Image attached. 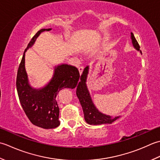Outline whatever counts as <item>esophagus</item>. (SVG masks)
Segmentation results:
<instances>
[{"instance_id": "esophagus-1", "label": "esophagus", "mask_w": 160, "mask_h": 160, "mask_svg": "<svg viewBox=\"0 0 160 160\" xmlns=\"http://www.w3.org/2000/svg\"><path fill=\"white\" fill-rule=\"evenodd\" d=\"M83 70H84V68H83V66H81V67H79V73H80V74H82Z\"/></svg>"}]
</instances>
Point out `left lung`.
I'll return each instance as SVG.
<instances>
[{
  "label": "left lung",
  "mask_w": 160,
  "mask_h": 160,
  "mask_svg": "<svg viewBox=\"0 0 160 160\" xmlns=\"http://www.w3.org/2000/svg\"><path fill=\"white\" fill-rule=\"evenodd\" d=\"M131 39L132 44L137 50L140 51V46L137 41L134 34L131 32ZM140 52H142L140 51ZM88 73V66L85 68L83 74H81L80 78V81L77 86V95L79 99L81 106H82L83 111L84 114V119L88 123L91 125H100L103 123H112L116 119L119 118V117H115V118H112L110 116L103 115L100 112L96 107L94 106L90 98V94L86 87V82L87 79V75Z\"/></svg>",
  "instance_id": "left-lung-1"
}]
</instances>
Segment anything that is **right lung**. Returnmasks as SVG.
<instances>
[{
    "mask_svg": "<svg viewBox=\"0 0 160 160\" xmlns=\"http://www.w3.org/2000/svg\"><path fill=\"white\" fill-rule=\"evenodd\" d=\"M50 30V28L41 29L32 37L22 55L16 77L18 98L25 115L32 123L45 129L54 128L59 126L57 94L63 88H74L80 77L79 72L77 68L62 64L55 68L52 79L46 86L37 90L30 86L25 68V52L33 45L41 32Z\"/></svg>",
    "mask_w": 160,
    "mask_h": 160,
    "instance_id": "right-lung-1",
    "label": "right lung"
}]
</instances>
